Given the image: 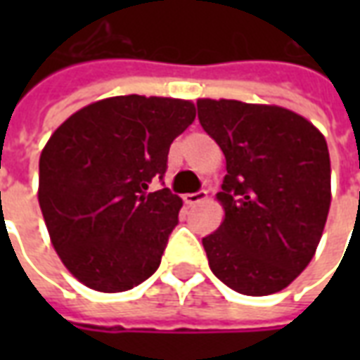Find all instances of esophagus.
Returning <instances> with one entry per match:
<instances>
[{
  "mask_svg": "<svg viewBox=\"0 0 360 360\" xmlns=\"http://www.w3.org/2000/svg\"><path fill=\"white\" fill-rule=\"evenodd\" d=\"M183 200L187 206H195V204L206 200V193H191V195L183 196Z\"/></svg>",
  "mask_w": 360,
  "mask_h": 360,
  "instance_id": "esophagus-1",
  "label": "esophagus"
}]
</instances>
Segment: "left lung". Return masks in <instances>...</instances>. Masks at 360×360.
I'll return each instance as SVG.
<instances>
[{"label": "left lung", "mask_w": 360, "mask_h": 360, "mask_svg": "<svg viewBox=\"0 0 360 360\" xmlns=\"http://www.w3.org/2000/svg\"><path fill=\"white\" fill-rule=\"evenodd\" d=\"M196 108L227 169L216 195L226 216L202 239L210 270L237 293H278L309 266L328 219L324 134L281 105L200 98Z\"/></svg>", "instance_id": "obj_1"}]
</instances>
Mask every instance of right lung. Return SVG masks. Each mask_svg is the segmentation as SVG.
<instances>
[{"label":"right lung","instance_id":"obj_1","mask_svg":"<svg viewBox=\"0 0 360 360\" xmlns=\"http://www.w3.org/2000/svg\"><path fill=\"white\" fill-rule=\"evenodd\" d=\"M195 117L191 100L113 96L75 111L46 142L38 202L53 249L82 285L119 293L158 270L183 200L148 185Z\"/></svg>","mask_w":360,"mask_h":360}]
</instances>
